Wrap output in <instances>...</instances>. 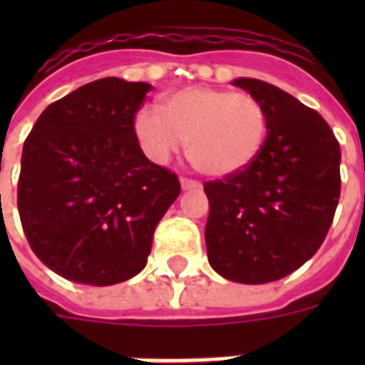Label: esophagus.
I'll list each match as a JSON object with an SVG mask.
<instances>
[{
  "label": "esophagus",
  "instance_id": "34e87169",
  "mask_svg": "<svg viewBox=\"0 0 365 365\" xmlns=\"http://www.w3.org/2000/svg\"><path fill=\"white\" fill-rule=\"evenodd\" d=\"M180 183H182L183 191H187V189H199L200 187V183L197 182V180H189V178H182V180H180Z\"/></svg>",
  "mask_w": 365,
  "mask_h": 365
}]
</instances>
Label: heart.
<instances>
[{
	"label": "heart",
	"mask_w": 365,
	"mask_h": 365,
	"mask_svg": "<svg viewBox=\"0 0 365 365\" xmlns=\"http://www.w3.org/2000/svg\"><path fill=\"white\" fill-rule=\"evenodd\" d=\"M134 117V136L155 163H165L187 142L191 165L205 176L246 170L265 145L269 117L259 100L225 88L185 87L166 94Z\"/></svg>",
	"instance_id": "b5f03b06"
}]
</instances>
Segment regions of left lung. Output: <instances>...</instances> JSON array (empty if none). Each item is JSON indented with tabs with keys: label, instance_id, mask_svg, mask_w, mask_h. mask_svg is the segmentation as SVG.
<instances>
[{
	"label": "left lung",
	"instance_id": "obj_1",
	"mask_svg": "<svg viewBox=\"0 0 365 365\" xmlns=\"http://www.w3.org/2000/svg\"><path fill=\"white\" fill-rule=\"evenodd\" d=\"M269 117L265 145L246 170L205 183V239L212 269L227 280L265 284L317 254L341 195V149L318 111L271 83L239 77Z\"/></svg>",
	"mask_w": 365,
	"mask_h": 365
}]
</instances>
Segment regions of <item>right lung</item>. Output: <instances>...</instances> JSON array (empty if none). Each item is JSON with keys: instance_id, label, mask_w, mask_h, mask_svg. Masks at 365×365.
I'll use <instances>...</instances> for the list:
<instances>
[{"instance_id": "1", "label": "right lung", "mask_w": 365, "mask_h": 365, "mask_svg": "<svg viewBox=\"0 0 365 365\" xmlns=\"http://www.w3.org/2000/svg\"><path fill=\"white\" fill-rule=\"evenodd\" d=\"M149 83L104 77L45 108L22 149L19 214L34 254L60 277L111 286L148 263L174 172L143 155L134 115Z\"/></svg>"}]
</instances>
